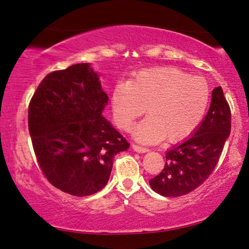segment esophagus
Wrapping results in <instances>:
<instances>
[{"label":"esophagus","instance_id":"obj_1","mask_svg":"<svg viewBox=\"0 0 249 249\" xmlns=\"http://www.w3.org/2000/svg\"><path fill=\"white\" fill-rule=\"evenodd\" d=\"M132 148H133V150L137 151V152H140V154H144V152H148L149 151L148 148L138 146V144H135V143L132 144Z\"/></svg>","mask_w":249,"mask_h":249}]
</instances>
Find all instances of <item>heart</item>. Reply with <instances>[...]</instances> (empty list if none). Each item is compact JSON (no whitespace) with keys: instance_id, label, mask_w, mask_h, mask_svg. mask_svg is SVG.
Listing matches in <instances>:
<instances>
[{"instance_id":"heart-1","label":"heart","mask_w":249,"mask_h":249,"mask_svg":"<svg viewBox=\"0 0 249 249\" xmlns=\"http://www.w3.org/2000/svg\"><path fill=\"white\" fill-rule=\"evenodd\" d=\"M113 116L128 130L144 112L148 117L133 135L144 143L164 137L178 141L189 136L204 117L209 103V86L199 76H189L173 67L140 71L128 82H119L111 93Z\"/></svg>"}]
</instances>
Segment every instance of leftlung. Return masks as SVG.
I'll return each mask as SVG.
<instances>
[{
  "label": "left lung",
  "mask_w": 249,
  "mask_h": 249,
  "mask_svg": "<svg viewBox=\"0 0 249 249\" xmlns=\"http://www.w3.org/2000/svg\"><path fill=\"white\" fill-rule=\"evenodd\" d=\"M231 121V108L221 87H217L208 112L194 135L167 151L162 171L149 180L151 189L164 197H179L204 183L219 161Z\"/></svg>",
  "instance_id": "1"
}]
</instances>
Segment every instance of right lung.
<instances>
[{
    "label": "right lung",
    "instance_id": "right-lung-1",
    "mask_svg": "<svg viewBox=\"0 0 249 249\" xmlns=\"http://www.w3.org/2000/svg\"><path fill=\"white\" fill-rule=\"evenodd\" d=\"M89 63L53 71L29 105V131L42 173L50 183L78 197L107 185L113 157L130 143L102 116L108 103Z\"/></svg>",
    "mask_w": 249,
    "mask_h": 249
}]
</instances>
